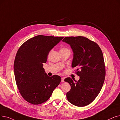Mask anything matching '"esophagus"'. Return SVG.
<instances>
[{"mask_svg": "<svg viewBox=\"0 0 120 120\" xmlns=\"http://www.w3.org/2000/svg\"><path fill=\"white\" fill-rule=\"evenodd\" d=\"M64 77H62L61 79V82H64Z\"/></svg>", "mask_w": 120, "mask_h": 120, "instance_id": "esophagus-1", "label": "esophagus"}]
</instances>
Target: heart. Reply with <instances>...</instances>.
<instances>
[{
  "label": "heart",
  "instance_id": "1",
  "mask_svg": "<svg viewBox=\"0 0 120 120\" xmlns=\"http://www.w3.org/2000/svg\"><path fill=\"white\" fill-rule=\"evenodd\" d=\"M69 50V49L67 48H63L61 49H60V50Z\"/></svg>",
  "mask_w": 120,
  "mask_h": 120
}]
</instances>
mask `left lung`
<instances>
[{"label": "left lung", "instance_id": "left-lung-1", "mask_svg": "<svg viewBox=\"0 0 120 120\" xmlns=\"http://www.w3.org/2000/svg\"><path fill=\"white\" fill-rule=\"evenodd\" d=\"M62 41L71 46L74 54L71 67L77 68L76 74L79 76L78 81L70 77L65 79L71 87L67 98L73 105L86 106L98 96L105 81V70L102 51L97 43L82 36L67 37Z\"/></svg>", "mask_w": 120, "mask_h": 120}]
</instances>
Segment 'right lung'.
<instances>
[{"mask_svg": "<svg viewBox=\"0 0 120 120\" xmlns=\"http://www.w3.org/2000/svg\"><path fill=\"white\" fill-rule=\"evenodd\" d=\"M63 38L38 35L26 41L18 50L14 75L19 92L26 101L33 105L45 102L60 84L61 77L49 76L43 64L49 51Z\"/></svg>", "mask_w": 120, "mask_h": 120, "instance_id": "1", "label": "right lung"}]
</instances>
